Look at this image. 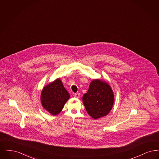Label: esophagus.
Masks as SVG:
<instances>
[{"label": "esophagus", "instance_id": "esophagus-1", "mask_svg": "<svg viewBox=\"0 0 159 159\" xmlns=\"http://www.w3.org/2000/svg\"><path fill=\"white\" fill-rule=\"evenodd\" d=\"M74 97H75V98H79V97H80V93H76V94H75Z\"/></svg>", "mask_w": 159, "mask_h": 159}]
</instances>
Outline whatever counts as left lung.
<instances>
[{
    "mask_svg": "<svg viewBox=\"0 0 159 159\" xmlns=\"http://www.w3.org/2000/svg\"><path fill=\"white\" fill-rule=\"evenodd\" d=\"M82 100L87 113L97 120L107 116L112 109L114 102L113 91L106 81L96 79L91 82Z\"/></svg>",
    "mask_w": 159,
    "mask_h": 159,
    "instance_id": "left-lung-1",
    "label": "left lung"
}]
</instances>
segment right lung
<instances>
[{
  "instance_id": "1",
  "label": "right lung",
  "mask_w": 159,
  "mask_h": 159,
  "mask_svg": "<svg viewBox=\"0 0 159 159\" xmlns=\"http://www.w3.org/2000/svg\"><path fill=\"white\" fill-rule=\"evenodd\" d=\"M70 95L64 87L60 78L47 84L43 88L40 101L43 108L53 116L62 111Z\"/></svg>"
}]
</instances>
